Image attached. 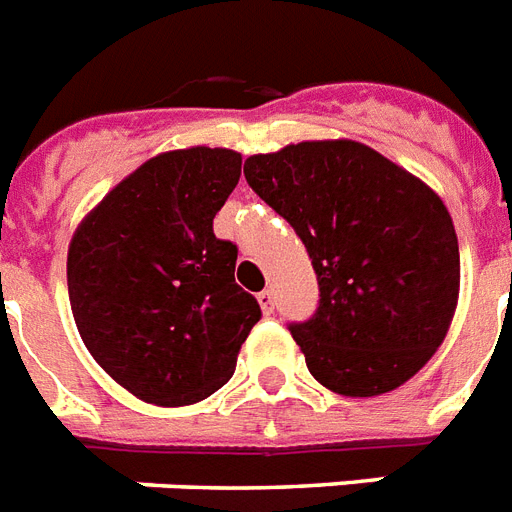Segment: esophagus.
I'll return each instance as SVG.
<instances>
[{"instance_id":"1","label":"esophagus","mask_w":512,"mask_h":512,"mask_svg":"<svg viewBox=\"0 0 512 512\" xmlns=\"http://www.w3.org/2000/svg\"><path fill=\"white\" fill-rule=\"evenodd\" d=\"M259 304H261V312H264V314L275 312V304H277L275 293H272V290H261Z\"/></svg>"}]
</instances>
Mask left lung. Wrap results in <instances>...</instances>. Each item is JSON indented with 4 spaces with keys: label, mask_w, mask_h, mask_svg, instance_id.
<instances>
[{
    "label": "left lung",
    "mask_w": 512,
    "mask_h": 512,
    "mask_svg": "<svg viewBox=\"0 0 512 512\" xmlns=\"http://www.w3.org/2000/svg\"><path fill=\"white\" fill-rule=\"evenodd\" d=\"M243 171L312 259L320 304L290 322L309 372L343 396L410 380L444 341L460 293L455 224L439 195L351 140L251 155Z\"/></svg>",
    "instance_id": "obj_1"
}]
</instances>
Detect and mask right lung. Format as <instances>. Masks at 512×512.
Instances as JSON below:
<instances>
[{
    "label": "right lung",
    "mask_w": 512,
    "mask_h": 512,
    "mask_svg": "<svg viewBox=\"0 0 512 512\" xmlns=\"http://www.w3.org/2000/svg\"><path fill=\"white\" fill-rule=\"evenodd\" d=\"M240 163L224 147L155 155L73 235L68 296L81 341L142 402L182 407L219 391L261 320L235 282L237 245L214 235Z\"/></svg>",
    "instance_id": "obj_1"
}]
</instances>
